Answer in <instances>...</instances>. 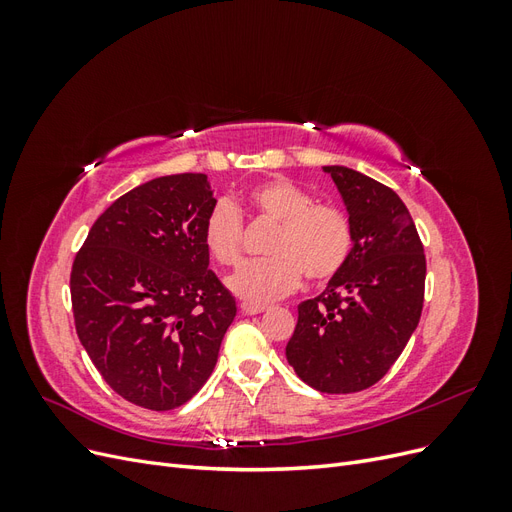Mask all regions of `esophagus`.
Wrapping results in <instances>:
<instances>
[{
	"label": "esophagus",
	"mask_w": 512,
	"mask_h": 512,
	"mask_svg": "<svg viewBox=\"0 0 512 512\" xmlns=\"http://www.w3.org/2000/svg\"><path fill=\"white\" fill-rule=\"evenodd\" d=\"M267 309V305H258V303H241V314L245 316H254V314H262Z\"/></svg>",
	"instance_id": "1"
}]
</instances>
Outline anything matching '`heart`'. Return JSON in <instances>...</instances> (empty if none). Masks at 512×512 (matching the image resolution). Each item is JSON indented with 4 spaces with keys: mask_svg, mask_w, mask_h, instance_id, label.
Returning a JSON list of instances; mask_svg holds the SVG:
<instances>
[{
    "mask_svg": "<svg viewBox=\"0 0 512 512\" xmlns=\"http://www.w3.org/2000/svg\"><path fill=\"white\" fill-rule=\"evenodd\" d=\"M256 220L275 224L262 252L267 258L245 262L228 277V288L250 303L282 299L301 284H327L346 267L354 247L348 215L288 179L258 183L247 194ZM203 241L222 267L237 265L243 254V218L235 205L218 203L205 218Z\"/></svg>",
    "mask_w": 512,
    "mask_h": 512,
    "instance_id": "1",
    "label": "heart"
}]
</instances>
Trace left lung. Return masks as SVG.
Masks as SVG:
<instances>
[{
	"instance_id": "8db88e82",
	"label": "left lung",
	"mask_w": 512,
	"mask_h": 512,
	"mask_svg": "<svg viewBox=\"0 0 512 512\" xmlns=\"http://www.w3.org/2000/svg\"><path fill=\"white\" fill-rule=\"evenodd\" d=\"M348 209L354 247L329 286L299 305L286 346L297 376L320 393L374 386L404 352L423 312L425 252L391 188L346 166H324Z\"/></svg>"
}]
</instances>
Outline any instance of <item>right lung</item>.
<instances>
[{"instance_id": "obj_1", "label": "right lung", "mask_w": 512, "mask_h": 512, "mask_svg": "<svg viewBox=\"0 0 512 512\" xmlns=\"http://www.w3.org/2000/svg\"><path fill=\"white\" fill-rule=\"evenodd\" d=\"M215 203L203 173L151 179L100 215L74 258L76 333L130 404L179 408L218 361L237 303L209 271L203 226Z\"/></svg>"}]
</instances>
